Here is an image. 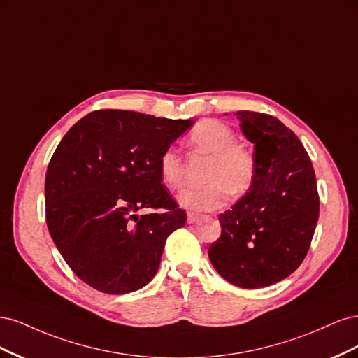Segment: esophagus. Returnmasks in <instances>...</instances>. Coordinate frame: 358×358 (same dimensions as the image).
<instances>
[{
	"label": "esophagus",
	"instance_id": "obj_1",
	"mask_svg": "<svg viewBox=\"0 0 358 358\" xmlns=\"http://www.w3.org/2000/svg\"><path fill=\"white\" fill-rule=\"evenodd\" d=\"M204 218L203 215H197V213H188V224H196L199 221H201Z\"/></svg>",
	"mask_w": 358,
	"mask_h": 358
}]
</instances>
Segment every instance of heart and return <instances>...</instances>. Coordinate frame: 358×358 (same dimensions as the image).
Here are the masks:
<instances>
[{"label": "heart", "instance_id": "obj_1", "mask_svg": "<svg viewBox=\"0 0 358 358\" xmlns=\"http://www.w3.org/2000/svg\"><path fill=\"white\" fill-rule=\"evenodd\" d=\"M234 138L233 129L215 119H206L192 128L188 145L210 158L204 173L208 183L183 191L179 196L180 206L191 212H210L227 204L231 194L241 196L251 188L257 170L254 152ZM158 171L170 189L178 191L185 183V169L175 148L162 150Z\"/></svg>", "mask_w": 358, "mask_h": 358}]
</instances>
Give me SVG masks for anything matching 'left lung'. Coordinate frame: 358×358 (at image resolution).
<instances>
[{
	"mask_svg": "<svg viewBox=\"0 0 358 358\" xmlns=\"http://www.w3.org/2000/svg\"><path fill=\"white\" fill-rule=\"evenodd\" d=\"M254 143L255 178L218 218L221 237L209 248L213 267L242 288H263L289 276L305 259L320 216L315 171L306 149L272 115L236 112Z\"/></svg>",
	"mask_w": 358,
	"mask_h": 358,
	"instance_id": "left-lung-1",
	"label": "left lung"
}]
</instances>
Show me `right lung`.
I'll return each instance as SVG.
<instances>
[{
  "label": "right lung",
  "mask_w": 358,
  "mask_h": 358,
  "mask_svg": "<svg viewBox=\"0 0 358 358\" xmlns=\"http://www.w3.org/2000/svg\"><path fill=\"white\" fill-rule=\"evenodd\" d=\"M192 124L104 109L62 137L46 173V222L85 284L125 294L155 276L167 237L187 222L162 185L158 159Z\"/></svg>",
  "instance_id": "right-lung-1"
}]
</instances>
